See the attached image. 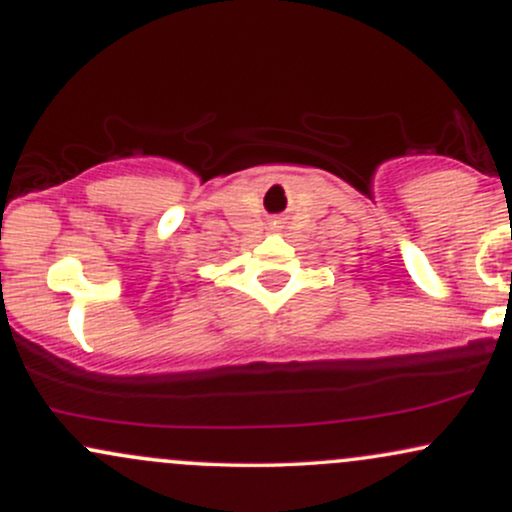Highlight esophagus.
Wrapping results in <instances>:
<instances>
[{
	"label": "esophagus",
	"instance_id": "obj_1",
	"mask_svg": "<svg viewBox=\"0 0 512 512\" xmlns=\"http://www.w3.org/2000/svg\"><path fill=\"white\" fill-rule=\"evenodd\" d=\"M274 223H276V221H274Z\"/></svg>",
	"mask_w": 512,
	"mask_h": 512
}]
</instances>
